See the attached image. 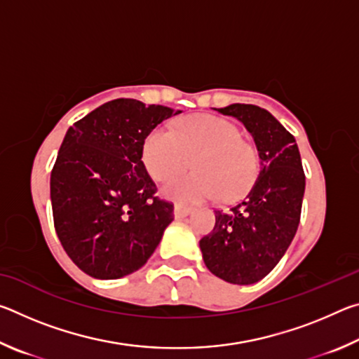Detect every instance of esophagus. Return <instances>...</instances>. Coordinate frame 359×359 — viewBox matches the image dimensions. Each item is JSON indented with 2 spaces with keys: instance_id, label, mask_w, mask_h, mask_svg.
I'll return each instance as SVG.
<instances>
[{
  "instance_id": "esophagus-1",
  "label": "esophagus",
  "mask_w": 359,
  "mask_h": 359,
  "mask_svg": "<svg viewBox=\"0 0 359 359\" xmlns=\"http://www.w3.org/2000/svg\"><path fill=\"white\" fill-rule=\"evenodd\" d=\"M190 214H191V208H185V205H180V204L174 205V217L175 218H184Z\"/></svg>"
}]
</instances>
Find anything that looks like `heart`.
Here are the masks:
<instances>
[{
  "instance_id": "heart-1",
  "label": "heart",
  "mask_w": 359,
  "mask_h": 359,
  "mask_svg": "<svg viewBox=\"0 0 359 359\" xmlns=\"http://www.w3.org/2000/svg\"><path fill=\"white\" fill-rule=\"evenodd\" d=\"M193 158L194 172L163 187L171 201L194 204L234 201L248 191L257 177V155L242 133L215 115H193L174 130L156 126L144 139L142 165L151 179L165 182L184 171Z\"/></svg>"
}]
</instances>
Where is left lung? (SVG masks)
Masks as SVG:
<instances>
[{
  "instance_id": "1",
  "label": "left lung",
  "mask_w": 359,
  "mask_h": 359,
  "mask_svg": "<svg viewBox=\"0 0 359 359\" xmlns=\"http://www.w3.org/2000/svg\"><path fill=\"white\" fill-rule=\"evenodd\" d=\"M250 133L259 174L250 191L229 210H215V226L199 241L212 274L234 285H250L274 269L293 241L301 218L306 175L294 137L266 109L229 104L218 109Z\"/></svg>"
}]
</instances>
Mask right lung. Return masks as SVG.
<instances>
[{"label": "right lung", "mask_w": 359, "mask_h": 359, "mask_svg": "<svg viewBox=\"0 0 359 359\" xmlns=\"http://www.w3.org/2000/svg\"><path fill=\"white\" fill-rule=\"evenodd\" d=\"M180 112L120 98L66 131L50 174L53 224L85 274L101 280L130 276L160 244L174 205L155 196L142 144L156 125Z\"/></svg>", "instance_id": "1"}]
</instances>
